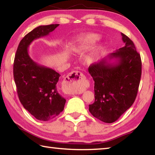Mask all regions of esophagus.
I'll list each match as a JSON object with an SVG mask.
<instances>
[{
  "label": "esophagus",
  "instance_id": "obj_1",
  "mask_svg": "<svg viewBox=\"0 0 155 155\" xmlns=\"http://www.w3.org/2000/svg\"><path fill=\"white\" fill-rule=\"evenodd\" d=\"M87 87L85 77L81 72L73 71L65 78L62 85V90L66 94L80 93Z\"/></svg>",
  "mask_w": 155,
  "mask_h": 155
}]
</instances>
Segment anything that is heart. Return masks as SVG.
<instances>
[{"label": "heart", "instance_id": "heart-1", "mask_svg": "<svg viewBox=\"0 0 155 155\" xmlns=\"http://www.w3.org/2000/svg\"><path fill=\"white\" fill-rule=\"evenodd\" d=\"M101 36L97 33H88L81 35L77 38L75 44L73 46L72 51L77 54H83L92 48L95 44L101 40ZM97 57H98L97 52L91 54L87 57L86 61L88 64H92L96 61Z\"/></svg>", "mask_w": 155, "mask_h": 155}]
</instances>
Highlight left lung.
I'll use <instances>...</instances> for the list:
<instances>
[{"label":"left lung","instance_id":"obj_1","mask_svg":"<svg viewBox=\"0 0 155 155\" xmlns=\"http://www.w3.org/2000/svg\"><path fill=\"white\" fill-rule=\"evenodd\" d=\"M125 46L88 68L94 81L95 101L89 105L94 117L113 123L132 106L141 75L140 54L133 41L122 33ZM115 59V62L110 60Z\"/></svg>","mask_w":155,"mask_h":155}]
</instances>
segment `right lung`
<instances>
[{"label":"right lung","mask_w":155,"mask_h":155,"mask_svg":"<svg viewBox=\"0 0 155 155\" xmlns=\"http://www.w3.org/2000/svg\"><path fill=\"white\" fill-rule=\"evenodd\" d=\"M59 25L34 28L20 41L14 58V78L18 98L24 108L41 121L57 117L64 110L66 101L57 87L61 75L33 61L28 55V48L34 40L48 35Z\"/></svg>","instance_id":"right-lung-1"}]
</instances>
